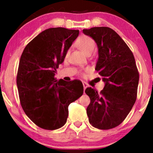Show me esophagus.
I'll return each instance as SVG.
<instances>
[{
	"label": "esophagus",
	"instance_id": "34e87169",
	"mask_svg": "<svg viewBox=\"0 0 153 153\" xmlns=\"http://www.w3.org/2000/svg\"><path fill=\"white\" fill-rule=\"evenodd\" d=\"M82 83H83V89L85 90V88H88V85L87 83H85V82H84V81H83Z\"/></svg>",
	"mask_w": 153,
	"mask_h": 153
}]
</instances>
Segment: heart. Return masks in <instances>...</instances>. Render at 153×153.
<instances>
[{"label": "heart", "instance_id": "b5f03b06", "mask_svg": "<svg viewBox=\"0 0 153 153\" xmlns=\"http://www.w3.org/2000/svg\"><path fill=\"white\" fill-rule=\"evenodd\" d=\"M76 45L85 55L93 53L95 48V42L93 39L88 36H82L77 39Z\"/></svg>", "mask_w": 153, "mask_h": 153}]
</instances>
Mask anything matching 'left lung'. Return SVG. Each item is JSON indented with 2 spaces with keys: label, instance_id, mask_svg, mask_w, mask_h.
Masks as SVG:
<instances>
[{
  "label": "left lung",
  "instance_id": "1",
  "mask_svg": "<svg viewBox=\"0 0 153 153\" xmlns=\"http://www.w3.org/2000/svg\"><path fill=\"white\" fill-rule=\"evenodd\" d=\"M83 33L97 44L95 70L104 82L100 93L87 88L91 103L88 120L94 127L109 129L125 120L137 100L139 75L131 50L118 33L108 27L83 29Z\"/></svg>",
  "mask_w": 153,
  "mask_h": 153
}]
</instances>
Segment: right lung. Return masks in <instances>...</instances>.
Here are the masks:
<instances>
[{"label":"right lung","instance_id":"right-lung-1","mask_svg":"<svg viewBox=\"0 0 153 153\" xmlns=\"http://www.w3.org/2000/svg\"><path fill=\"white\" fill-rule=\"evenodd\" d=\"M79 33L61 27L46 29L26 45L21 56L16 77L21 104L26 116L42 129L63 126L69 105L83 95L80 81L54 78Z\"/></svg>","mask_w":153,"mask_h":153}]
</instances>
